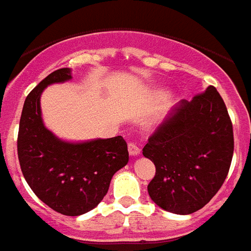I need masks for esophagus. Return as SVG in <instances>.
Returning a JSON list of instances; mask_svg holds the SVG:
<instances>
[{"instance_id":"1","label":"esophagus","mask_w":251,"mask_h":251,"mask_svg":"<svg viewBox=\"0 0 251 251\" xmlns=\"http://www.w3.org/2000/svg\"><path fill=\"white\" fill-rule=\"evenodd\" d=\"M127 150H129V153L131 154V156H138V154L140 153L139 146H138L135 142H130V143L127 144Z\"/></svg>"}]
</instances>
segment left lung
<instances>
[{
  "label": "left lung",
  "instance_id": "8db88e82",
  "mask_svg": "<svg viewBox=\"0 0 251 251\" xmlns=\"http://www.w3.org/2000/svg\"><path fill=\"white\" fill-rule=\"evenodd\" d=\"M233 148L232 121L215 87L182 100L143 148L156 166L150 197L170 213L200 210L225 183Z\"/></svg>",
  "mask_w": 251,
  "mask_h": 251
}]
</instances>
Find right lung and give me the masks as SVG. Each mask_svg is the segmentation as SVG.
Segmentation results:
<instances>
[{
	"mask_svg": "<svg viewBox=\"0 0 251 251\" xmlns=\"http://www.w3.org/2000/svg\"><path fill=\"white\" fill-rule=\"evenodd\" d=\"M71 78V69L50 73L24 101L18 132V158L34 195L63 215L77 217L90 211L107 195L116 172L129 161L122 136L67 143L44 126L40 97L44 89Z\"/></svg>",
	"mask_w": 251,
	"mask_h": 251,
	"instance_id": "add662e5",
	"label": "right lung"
}]
</instances>
